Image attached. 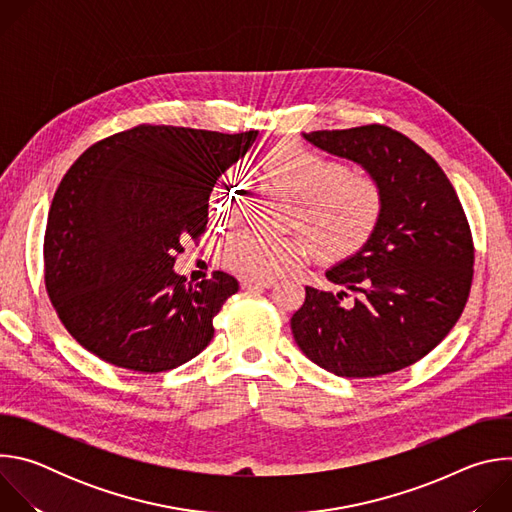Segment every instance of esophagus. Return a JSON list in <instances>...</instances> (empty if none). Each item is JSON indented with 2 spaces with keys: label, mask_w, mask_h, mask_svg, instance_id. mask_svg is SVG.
<instances>
[{
  "label": "esophagus",
  "mask_w": 512,
  "mask_h": 512,
  "mask_svg": "<svg viewBox=\"0 0 512 512\" xmlns=\"http://www.w3.org/2000/svg\"><path fill=\"white\" fill-rule=\"evenodd\" d=\"M241 285L245 289H269L275 285V279H253V277H243Z\"/></svg>",
  "instance_id": "34e87169"
}]
</instances>
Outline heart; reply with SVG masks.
Listing matches in <instances>:
<instances>
[{"mask_svg":"<svg viewBox=\"0 0 512 512\" xmlns=\"http://www.w3.org/2000/svg\"><path fill=\"white\" fill-rule=\"evenodd\" d=\"M261 174L296 200V221L326 257L360 249L375 233L383 214L381 186L364 174H346V166L302 143H281L259 162ZM239 192L231 178L210 196L218 221L237 214ZM312 245L300 235L267 237L241 231L221 245L227 267L253 279H269L308 257Z\"/></svg>","mask_w":512,"mask_h":512,"instance_id":"b5f03b06","label":"heart"}]
</instances>
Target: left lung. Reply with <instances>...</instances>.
Instances as JSON below:
<instances>
[{
	"mask_svg": "<svg viewBox=\"0 0 512 512\" xmlns=\"http://www.w3.org/2000/svg\"><path fill=\"white\" fill-rule=\"evenodd\" d=\"M314 148L364 168L383 192L381 221L291 316L302 352L338 377L401 371L440 344L468 302L474 243L458 194L417 143L385 125L302 133ZM352 293V303L343 298Z\"/></svg>",
	"mask_w": 512,
	"mask_h": 512,
	"instance_id": "8db88e82",
	"label": "left lung"
}]
</instances>
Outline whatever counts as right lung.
Wrapping results in <instances>:
<instances>
[{
  "label": "right lung",
  "instance_id": "add662e5",
  "mask_svg": "<svg viewBox=\"0 0 512 512\" xmlns=\"http://www.w3.org/2000/svg\"><path fill=\"white\" fill-rule=\"evenodd\" d=\"M257 139L137 125L97 141L64 174L48 212L44 283L81 346L115 367L162 373L200 354L239 281L192 285L172 267L208 223V198Z\"/></svg>",
  "mask_w": 512,
  "mask_h": 512
}]
</instances>
